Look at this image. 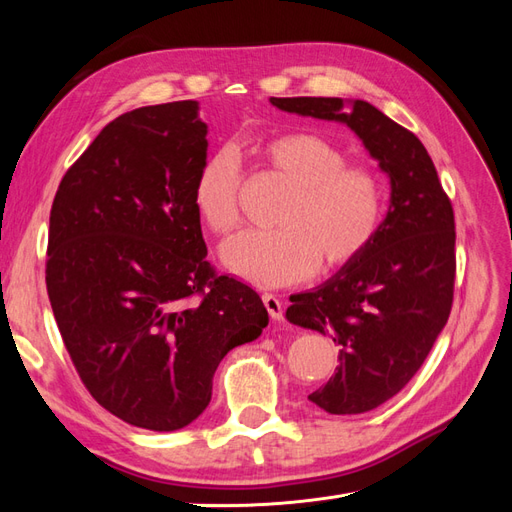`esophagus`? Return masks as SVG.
<instances>
[{"label": "esophagus", "instance_id": "obj_1", "mask_svg": "<svg viewBox=\"0 0 512 512\" xmlns=\"http://www.w3.org/2000/svg\"><path fill=\"white\" fill-rule=\"evenodd\" d=\"M262 303H265L267 312L273 320H284V303H282L280 297H277V294L265 292V294H262Z\"/></svg>", "mask_w": 512, "mask_h": 512}]
</instances>
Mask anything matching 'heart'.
Returning a JSON list of instances; mask_svg holds the SVG:
<instances>
[{
    "label": "heart",
    "mask_w": 512,
    "mask_h": 512,
    "mask_svg": "<svg viewBox=\"0 0 512 512\" xmlns=\"http://www.w3.org/2000/svg\"><path fill=\"white\" fill-rule=\"evenodd\" d=\"M290 192L275 215V230H243L222 245L230 271L258 286H288L320 271H335L376 237L384 192L365 164L346 162V151L316 132H288L260 147ZM194 207L213 232L226 235L241 222V162L218 149L200 166Z\"/></svg>",
    "instance_id": "obj_1"
}]
</instances>
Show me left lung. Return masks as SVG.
I'll use <instances>...</instances> for the list:
<instances>
[{
  "label": "left lung",
  "mask_w": 512,
  "mask_h": 512,
  "mask_svg": "<svg viewBox=\"0 0 512 512\" xmlns=\"http://www.w3.org/2000/svg\"><path fill=\"white\" fill-rule=\"evenodd\" d=\"M286 113L339 121L391 179L376 237L322 286L290 297L286 318L339 344L335 376L309 395L329 414H363L412 380L451 314L455 213L418 138L376 106L342 98H271Z\"/></svg>",
  "instance_id": "8db88e82"
}]
</instances>
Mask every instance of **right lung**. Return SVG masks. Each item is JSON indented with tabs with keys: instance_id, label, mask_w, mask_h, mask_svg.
I'll list each match as a JSON object with an SVG mask.
<instances>
[{
	"instance_id": "right-lung-1",
	"label": "right lung",
	"mask_w": 512,
	"mask_h": 512,
	"mask_svg": "<svg viewBox=\"0 0 512 512\" xmlns=\"http://www.w3.org/2000/svg\"><path fill=\"white\" fill-rule=\"evenodd\" d=\"M198 102L117 117L61 179L46 290L83 384L151 431L203 414L224 356L269 324L256 290L207 260L192 192L207 160Z\"/></svg>"
}]
</instances>
